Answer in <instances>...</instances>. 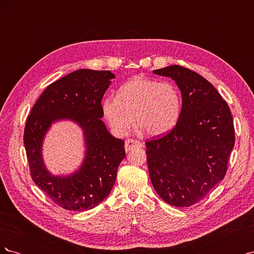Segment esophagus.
I'll use <instances>...</instances> for the list:
<instances>
[{
    "mask_svg": "<svg viewBox=\"0 0 254 254\" xmlns=\"http://www.w3.org/2000/svg\"><path fill=\"white\" fill-rule=\"evenodd\" d=\"M142 143L140 141L132 140V139H128L125 141V150L128 152L130 150H132L135 147H142Z\"/></svg>",
    "mask_w": 254,
    "mask_h": 254,
    "instance_id": "obj_1",
    "label": "esophagus"
}]
</instances>
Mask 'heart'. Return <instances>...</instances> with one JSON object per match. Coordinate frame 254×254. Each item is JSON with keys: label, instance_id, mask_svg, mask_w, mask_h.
Masks as SVG:
<instances>
[{"label": "heart", "instance_id": "1", "mask_svg": "<svg viewBox=\"0 0 254 254\" xmlns=\"http://www.w3.org/2000/svg\"><path fill=\"white\" fill-rule=\"evenodd\" d=\"M180 89L172 81L134 76L123 84L118 96L103 102V113L112 131L126 135L134 123L153 136L166 134L176 127L182 113Z\"/></svg>", "mask_w": 254, "mask_h": 254}]
</instances>
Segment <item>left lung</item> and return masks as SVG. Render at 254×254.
<instances>
[{
	"label": "left lung",
	"mask_w": 254,
	"mask_h": 254,
	"mask_svg": "<svg viewBox=\"0 0 254 254\" xmlns=\"http://www.w3.org/2000/svg\"><path fill=\"white\" fill-rule=\"evenodd\" d=\"M153 73L175 80L183 106L170 133L145 143L149 177L165 202L190 206L225 178L235 142L232 114L213 84L198 73L181 65Z\"/></svg>",
	"instance_id": "obj_1"
}]
</instances>
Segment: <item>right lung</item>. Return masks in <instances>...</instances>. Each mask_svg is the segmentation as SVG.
I'll return each instance as SVG.
<instances>
[{
	"label": "right lung",
	"mask_w": 254,
	"mask_h": 254,
	"mask_svg": "<svg viewBox=\"0 0 254 254\" xmlns=\"http://www.w3.org/2000/svg\"><path fill=\"white\" fill-rule=\"evenodd\" d=\"M115 75L81 68L51 83L27 118L24 146L36 186L68 211L93 209L110 194L120 163L126 157L125 142L114 137L103 118L102 99ZM71 120L83 130L85 158L70 175H53L44 164L42 146L53 124Z\"/></svg>",
	"instance_id": "right-lung-1"
}]
</instances>
